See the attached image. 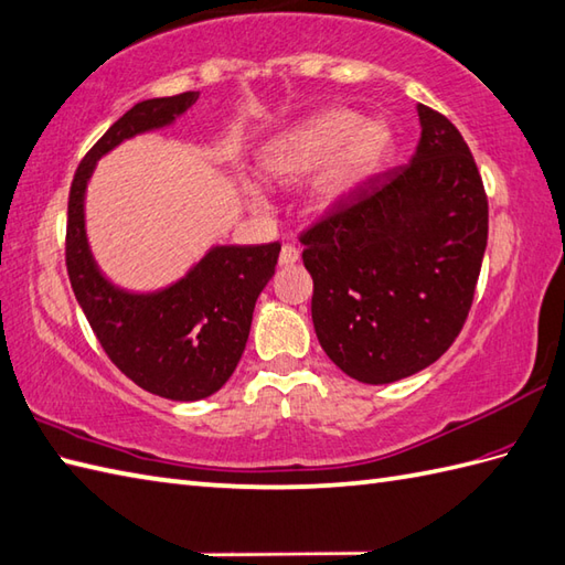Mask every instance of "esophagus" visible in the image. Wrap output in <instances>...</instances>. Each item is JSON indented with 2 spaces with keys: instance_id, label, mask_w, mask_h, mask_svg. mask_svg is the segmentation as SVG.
Segmentation results:
<instances>
[{
  "instance_id": "1",
  "label": "esophagus",
  "mask_w": 565,
  "mask_h": 565,
  "mask_svg": "<svg viewBox=\"0 0 565 565\" xmlns=\"http://www.w3.org/2000/svg\"><path fill=\"white\" fill-rule=\"evenodd\" d=\"M297 260H299V248L292 244H285L280 248V266H295Z\"/></svg>"
}]
</instances>
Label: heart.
<instances>
[{"mask_svg":"<svg viewBox=\"0 0 565 565\" xmlns=\"http://www.w3.org/2000/svg\"><path fill=\"white\" fill-rule=\"evenodd\" d=\"M392 152L394 130L386 120H362L358 110L329 108L275 137L260 154V169L275 183H290L323 166L311 183V198L329 207L380 173Z\"/></svg>","mask_w":565,"mask_h":565,"instance_id":"b5f03b06","label":"heart"}]
</instances>
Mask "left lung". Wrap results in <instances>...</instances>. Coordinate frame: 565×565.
Returning <instances> with one entry per match:
<instances>
[{
  "mask_svg": "<svg viewBox=\"0 0 565 565\" xmlns=\"http://www.w3.org/2000/svg\"><path fill=\"white\" fill-rule=\"evenodd\" d=\"M408 164L374 173L299 234L311 319L348 377L388 384L433 365L469 317L488 242V198L452 120L418 106Z\"/></svg>",
  "mask_w": 565,
  "mask_h": 565,
  "instance_id": "8db88e82",
  "label": "left lung"
}]
</instances>
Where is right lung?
Returning a JSON list of instances; mask_svg holds the SVG:
<instances>
[{"label": "right lung", "instance_id": "add662e5", "mask_svg": "<svg viewBox=\"0 0 565 565\" xmlns=\"http://www.w3.org/2000/svg\"><path fill=\"white\" fill-rule=\"evenodd\" d=\"M198 92L135 104L79 161L70 188L65 263L74 297L98 343L125 377L171 401L215 394L232 377L248 341L263 287L278 266L280 244L217 246L177 285L130 295L96 270L84 234V191L96 161L137 132L169 125Z\"/></svg>", "mask_w": 565, "mask_h": 565}]
</instances>
